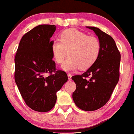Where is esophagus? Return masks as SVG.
Wrapping results in <instances>:
<instances>
[{"mask_svg": "<svg viewBox=\"0 0 134 134\" xmlns=\"http://www.w3.org/2000/svg\"><path fill=\"white\" fill-rule=\"evenodd\" d=\"M67 75H68V80H71V74H67Z\"/></svg>", "mask_w": 134, "mask_h": 134, "instance_id": "esophagus-1", "label": "esophagus"}]
</instances>
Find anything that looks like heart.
I'll use <instances>...</instances> for the list:
<instances>
[{
	"mask_svg": "<svg viewBox=\"0 0 134 134\" xmlns=\"http://www.w3.org/2000/svg\"><path fill=\"white\" fill-rule=\"evenodd\" d=\"M99 40L75 28L60 32L59 40H53L50 51L53 59L59 65L63 63L67 54L69 57L63 66L65 71L88 69L96 62L100 53Z\"/></svg>",
	"mask_w": 134,
	"mask_h": 134,
	"instance_id": "obj_1",
	"label": "heart"
}]
</instances>
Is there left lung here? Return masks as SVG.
<instances>
[{
    "label": "left lung",
    "mask_w": 134,
    "mask_h": 134,
    "mask_svg": "<svg viewBox=\"0 0 134 134\" xmlns=\"http://www.w3.org/2000/svg\"><path fill=\"white\" fill-rule=\"evenodd\" d=\"M97 35L100 42L99 57L91 67L71 79L76 84L73 99L77 107L96 110L109 100L119 79L121 54L112 37L98 27H87Z\"/></svg>",
    "instance_id": "1"
}]
</instances>
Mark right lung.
<instances>
[{"mask_svg": "<svg viewBox=\"0 0 134 134\" xmlns=\"http://www.w3.org/2000/svg\"><path fill=\"white\" fill-rule=\"evenodd\" d=\"M54 25H39L21 40L15 58V81L25 104L38 112H48L55 105L57 92L68 80L57 69L50 51Z\"/></svg>", "mask_w": 134, "mask_h": 134, "instance_id": "right-lung-1", "label": "right lung"}]
</instances>
